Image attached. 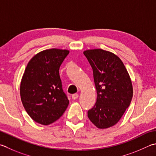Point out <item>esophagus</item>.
I'll list each match as a JSON object with an SVG mask.
<instances>
[{
	"instance_id": "esophagus-1",
	"label": "esophagus",
	"mask_w": 156,
	"mask_h": 156,
	"mask_svg": "<svg viewBox=\"0 0 156 156\" xmlns=\"http://www.w3.org/2000/svg\"><path fill=\"white\" fill-rule=\"evenodd\" d=\"M78 97H79L78 94H76V93H75V94H72V99L75 100V99H78Z\"/></svg>"
}]
</instances>
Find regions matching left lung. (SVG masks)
<instances>
[{
	"label": "left lung",
	"instance_id": "left-lung-1",
	"mask_svg": "<svg viewBox=\"0 0 156 156\" xmlns=\"http://www.w3.org/2000/svg\"><path fill=\"white\" fill-rule=\"evenodd\" d=\"M92 67L97 97L88 117L100 129L116 124L133 98L132 82L123 62L116 55L101 48L84 51Z\"/></svg>",
	"mask_w": 156,
	"mask_h": 156
}]
</instances>
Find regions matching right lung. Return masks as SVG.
<instances>
[{"mask_svg": "<svg viewBox=\"0 0 156 156\" xmlns=\"http://www.w3.org/2000/svg\"><path fill=\"white\" fill-rule=\"evenodd\" d=\"M69 53L66 49H47L27 63L21 78L20 96L26 112L36 122L53 123L68 108L69 100L62 89L59 69Z\"/></svg>", "mask_w": 156, "mask_h": 156, "instance_id": "obj_1", "label": "right lung"}]
</instances>
